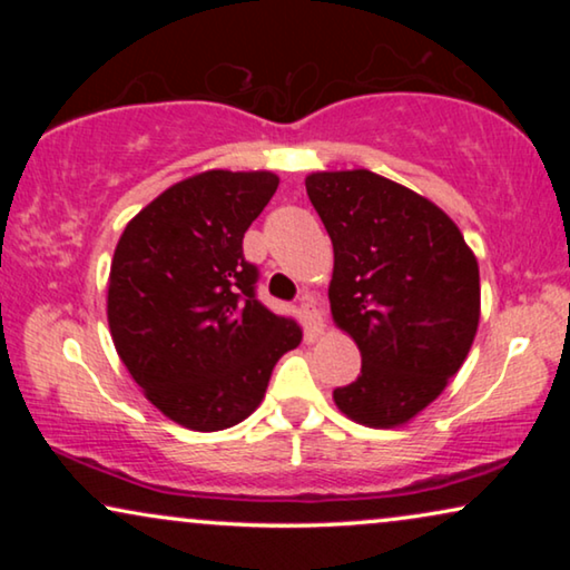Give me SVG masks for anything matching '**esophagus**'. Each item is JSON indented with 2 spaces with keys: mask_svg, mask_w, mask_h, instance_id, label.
<instances>
[{
  "mask_svg": "<svg viewBox=\"0 0 570 570\" xmlns=\"http://www.w3.org/2000/svg\"><path fill=\"white\" fill-rule=\"evenodd\" d=\"M301 316H303V324H306L311 337H316V334L324 332V316H322V308H318L314 295H303Z\"/></svg>",
  "mask_w": 570,
  "mask_h": 570,
  "instance_id": "1",
  "label": "esophagus"
}]
</instances>
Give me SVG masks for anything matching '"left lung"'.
<instances>
[{
	"label": "left lung",
	"mask_w": 570,
	"mask_h": 570,
	"mask_svg": "<svg viewBox=\"0 0 570 570\" xmlns=\"http://www.w3.org/2000/svg\"><path fill=\"white\" fill-rule=\"evenodd\" d=\"M306 191L334 248L332 318L363 357L334 404L361 425H404L470 353L478 259L441 207L373 170H318Z\"/></svg>",
	"instance_id": "left-lung-1"
}]
</instances>
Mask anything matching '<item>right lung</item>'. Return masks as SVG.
Segmentation results:
<instances>
[{"mask_svg":"<svg viewBox=\"0 0 570 570\" xmlns=\"http://www.w3.org/2000/svg\"><path fill=\"white\" fill-rule=\"evenodd\" d=\"M279 178L205 170L131 217L108 277V326L131 379L174 423L223 431L246 420L272 368L303 340L293 318L256 301L248 230Z\"/></svg>","mask_w":570,"mask_h":570,"instance_id":"obj_1","label":"right lung"}]
</instances>
